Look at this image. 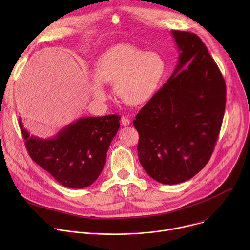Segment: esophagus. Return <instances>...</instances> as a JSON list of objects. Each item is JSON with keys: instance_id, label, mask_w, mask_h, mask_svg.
Segmentation results:
<instances>
[{"instance_id": "1", "label": "esophagus", "mask_w": 250, "mask_h": 250, "mask_svg": "<svg viewBox=\"0 0 250 250\" xmlns=\"http://www.w3.org/2000/svg\"><path fill=\"white\" fill-rule=\"evenodd\" d=\"M121 123H122V125H123L124 126H127V125H129V124H130V121H129L127 118H125V117H123V118L121 119Z\"/></svg>"}]
</instances>
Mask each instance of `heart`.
<instances>
[{"label": "heart", "instance_id": "heart-1", "mask_svg": "<svg viewBox=\"0 0 250 250\" xmlns=\"http://www.w3.org/2000/svg\"><path fill=\"white\" fill-rule=\"evenodd\" d=\"M165 61L156 52H146L129 44H119L103 53L95 63L91 90L99 99L105 98L102 84H113L118 99L139 105L155 94L165 73Z\"/></svg>", "mask_w": 250, "mask_h": 250}]
</instances>
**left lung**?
<instances>
[{"instance_id":"left-lung-1","label":"left lung","mask_w":250,"mask_h":250,"mask_svg":"<svg viewBox=\"0 0 250 250\" xmlns=\"http://www.w3.org/2000/svg\"><path fill=\"white\" fill-rule=\"evenodd\" d=\"M179 61L163 87L136 115L138 159L155 181L174 185L209 160L223 124L226 82L197 34L172 30Z\"/></svg>"}]
</instances>
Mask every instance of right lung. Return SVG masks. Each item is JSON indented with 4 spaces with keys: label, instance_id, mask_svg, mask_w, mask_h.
Returning a JSON list of instances; mask_svg holds the SVG:
<instances>
[{
    "label": "right lung",
    "instance_id": "obj_1",
    "mask_svg": "<svg viewBox=\"0 0 250 250\" xmlns=\"http://www.w3.org/2000/svg\"><path fill=\"white\" fill-rule=\"evenodd\" d=\"M121 117L80 118L52 138L30 135L20 118V127L31 159L67 188L92 185L101 174L106 152L120 128Z\"/></svg>",
    "mask_w": 250,
    "mask_h": 250
}]
</instances>
